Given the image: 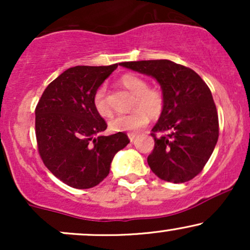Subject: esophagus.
<instances>
[{"mask_svg":"<svg viewBox=\"0 0 250 250\" xmlns=\"http://www.w3.org/2000/svg\"><path fill=\"white\" fill-rule=\"evenodd\" d=\"M136 136H137L136 134H133V133H129L128 134V137H129V140H130V142H133L134 140L136 139Z\"/></svg>","mask_w":250,"mask_h":250,"instance_id":"34e87169","label":"esophagus"}]
</instances>
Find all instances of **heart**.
<instances>
[{
    "label": "heart",
    "mask_w": 250,
    "mask_h": 250,
    "mask_svg": "<svg viewBox=\"0 0 250 250\" xmlns=\"http://www.w3.org/2000/svg\"><path fill=\"white\" fill-rule=\"evenodd\" d=\"M121 84L134 95L131 109L135 110L125 115H117L109 121V128L113 131L137 133L147 127L149 116L156 119L161 115L165 107V96L156 88H148V82L134 74H125L121 77ZM105 87L97 88L93 97V105L99 115L107 117L111 114L105 95Z\"/></svg>",
    "instance_id": "b5f03b06"
}]
</instances>
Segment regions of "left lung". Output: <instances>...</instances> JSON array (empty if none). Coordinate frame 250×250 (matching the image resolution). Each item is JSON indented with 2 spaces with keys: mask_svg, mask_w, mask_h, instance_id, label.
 <instances>
[{
  "mask_svg": "<svg viewBox=\"0 0 250 250\" xmlns=\"http://www.w3.org/2000/svg\"><path fill=\"white\" fill-rule=\"evenodd\" d=\"M122 67L154 77L165 107L154 125L155 146L147 161L161 180L183 183L202 171L219 139V116L210 89L190 68L169 60L122 62ZM156 132H162L156 137Z\"/></svg>",
  "mask_w": 250,
  "mask_h": 250,
  "instance_id": "obj_1",
  "label": "left lung"
}]
</instances>
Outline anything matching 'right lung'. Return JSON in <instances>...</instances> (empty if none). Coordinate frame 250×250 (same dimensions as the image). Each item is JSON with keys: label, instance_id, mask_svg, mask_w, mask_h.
Returning a JSON list of instances; mask_svg holds the SVG:
<instances>
[{"label": "right lung", "instance_id": "1", "mask_svg": "<svg viewBox=\"0 0 250 250\" xmlns=\"http://www.w3.org/2000/svg\"><path fill=\"white\" fill-rule=\"evenodd\" d=\"M76 65L56 77L35 109V133L43 163L59 180L77 189L93 188L108 176L114 156L128 145L125 133L100 136L107 123L93 97L117 68Z\"/></svg>", "mask_w": 250, "mask_h": 250}]
</instances>
